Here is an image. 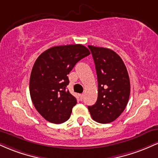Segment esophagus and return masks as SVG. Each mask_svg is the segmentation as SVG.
<instances>
[{
    "label": "esophagus",
    "instance_id": "obj_1",
    "mask_svg": "<svg viewBox=\"0 0 158 158\" xmlns=\"http://www.w3.org/2000/svg\"><path fill=\"white\" fill-rule=\"evenodd\" d=\"M79 97H80V99H81V100H82L83 98H84V94H81V95L79 96Z\"/></svg>",
    "mask_w": 158,
    "mask_h": 158
}]
</instances>
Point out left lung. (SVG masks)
<instances>
[{"instance_id":"1","label":"left lung","mask_w":158,"mask_h":158,"mask_svg":"<svg viewBox=\"0 0 158 158\" xmlns=\"http://www.w3.org/2000/svg\"><path fill=\"white\" fill-rule=\"evenodd\" d=\"M95 63L98 81V97L88 106L92 119L99 123H109L118 118L128 104L130 80L126 65L112 50L89 45Z\"/></svg>"}]
</instances>
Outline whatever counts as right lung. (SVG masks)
<instances>
[{
  "instance_id": "obj_1",
  "label": "right lung",
  "mask_w": 158,
  "mask_h": 158,
  "mask_svg": "<svg viewBox=\"0 0 158 158\" xmlns=\"http://www.w3.org/2000/svg\"><path fill=\"white\" fill-rule=\"evenodd\" d=\"M81 44L56 46L36 59L30 79V94L35 109L48 122L61 124L70 118L77 99L67 89L68 75L79 61L90 55Z\"/></svg>"
}]
</instances>
